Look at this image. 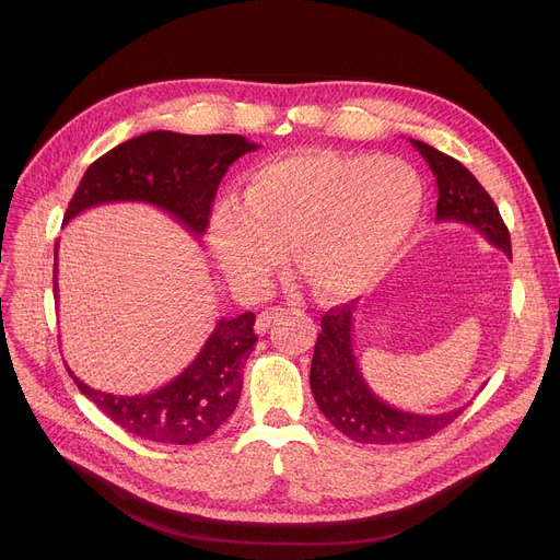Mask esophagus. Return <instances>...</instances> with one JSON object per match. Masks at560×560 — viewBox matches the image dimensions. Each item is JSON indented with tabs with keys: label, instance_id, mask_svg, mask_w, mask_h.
<instances>
[{
	"label": "esophagus",
	"instance_id": "obj_1",
	"mask_svg": "<svg viewBox=\"0 0 560 560\" xmlns=\"http://www.w3.org/2000/svg\"><path fill=\"white\" fill-rule=\"evenodd\" d=\"M279 315H283V308H268V311H262L260 315H258V319H256V325H254V329H256V334H265L268 331V327L272 325V322L279 317Z\"/></svg>",
	"mask_w": 560,
	"mask_h": 560
}]
</instances>
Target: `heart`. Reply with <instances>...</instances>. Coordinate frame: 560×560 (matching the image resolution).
Masks as SVG:
<instances>
[{"label":"heart","mask_w":560,"mask_h":560,"mask_svg":"<svg viewBox=\"0 0 560 560\" xmlns=\"http://www.w3.org/2000/svg\"><path fill=\"white\" fill-rule=\"evenodd\" d=\"M424 199L420 174L406 161L302 152L256 170L245 197L224 195L206 241L238 288L268 283L292 243L317 292L351 298L393 270L420 224Z\"/></svg>","instance_id":"1"}]
</instances>
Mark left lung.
I'll return each instance as SVG.
<instances>
[{"instance_id":"8db88e82","label":"left lung","mask_w":560,"mask_h":560,"mask_svg":"<svg viewBox=\"0 0 560 560\" xmlns=\"http://www.w3.org/2000/svg\"><path fill=\"white\" fill-rule=\"evenodd\" d=\"M410 144L422 154L435 176V220H454L475 226L490 245L511 256L509 229L475 174L422 140L410 138ZM354 311V302H349L327 311L322 317V334L317 336L311 361V390L325 418L340 433L365 445L418 443L452 424L465 406L450 413L420 416L399 410L372 393L359 370L354 342H351Z\"/></svg>"}]
</instances>
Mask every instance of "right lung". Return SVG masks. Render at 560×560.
Listing matches in <instances>:
<instances>
[{
  "label": "right lung",
  "instance_id": "1",
  "mask_svg": "<svg viewBox=\"0 0 560 560\" xmlns=\"http://www.w3.org/2000/svg\"><path fill=\"white\" fill-rule=\"evenodd\" d=\"M258 150L235 133L188 136L150 131L113 147L81 176L63 224L100 203L140 201L170 213L195 238L209 226L211 206L229 165ZM54 249V295L56 283ZM256 315L252 311L220 319L195 361L170 384L147 395L95 390L68 368L77 388L117 427L152 443L195 445L213 435L235 410L243 370L254 351Z\"/></svg>",
  "mask_w": 560,
  "mask_h": 560
}]
</instances>
